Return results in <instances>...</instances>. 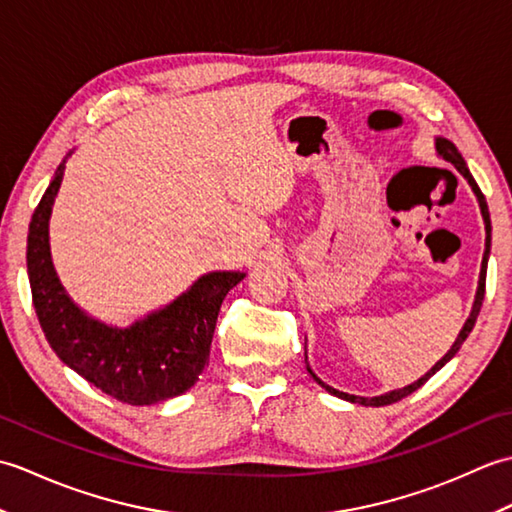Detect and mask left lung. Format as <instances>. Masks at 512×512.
Wrapping results in <instances>:
<instances>
[{
    "label": "left lung",
    "mask_w": 512,
    "mask_h": 512,
    "mask_svg": "<svg viewBox=\"0 0 512 512\" xmlns=\"http://www.w3.org/2000/svg\"><path fill=\"white\" fill-rule=\"evenodd\" d=\"M436 151H438V156H440L442 160L451 162V165L460 171V176H464V180L469 182V187L473 189L475 198H477V204H480L482 217H484V228H486V250H484V257H482V270H480V281H477V292H475L473 308H471L469 319H466V321H464V325H462V330H460V334H458V339H455V343L451 345V350H449L447 354H444V356L440 358V361L429 369L427 374L420 376L418 380H413V383H411V385H407V387H402V389H391V391H387V394H380V396H372V398L354 396V394H345V391H339V389H334V387H330V385H325L323 380H321L317 374L312 372V367L308 365V354H306V367H308L310 376H312L314 380H317V383H319L325 391H328V394H332V396H336V398H341V400H347V402H354V405H363V407H385V405H391V402H398V400H402L405 396L413 394V391H416V389H420L424 383H427V380H429L433 374L440 372V369H442L444 365H447L455 354L460 352V347H462V343L466 341V336L471 334L473 325H475V321H477V314H480V308H482V301H484V288H486V266H488V255H491V215H488V204H486V198L482 195L480 187H477V182L473 180L469 167H466V162H464L462 154L458 151V147H455V145L451 143V140L438 136V138H436Z\"/></svg>",
    "instance_id": "left-lung-1"
}]
</instances>
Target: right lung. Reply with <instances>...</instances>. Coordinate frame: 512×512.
<instances>
[{"mask_svg": "<svg viewBox=\"0 0 512 512\" xmlns=\"http://www.w3.org/2000/svg\"><path fill=\"white\" fill-rule=\"evenodd\" d=\"M70 156L54 171L28 228L26 264L41 330L61 361L103 394L140 407L176 398L209 365L217 312L246 273H206L127 328L90 317L61 286L50 255V215Z\"/></svg>", "mask_w": 512, "mask_h": 512, "instance_id": "right-lung-1", "label": "right lung"}]
</instances>
